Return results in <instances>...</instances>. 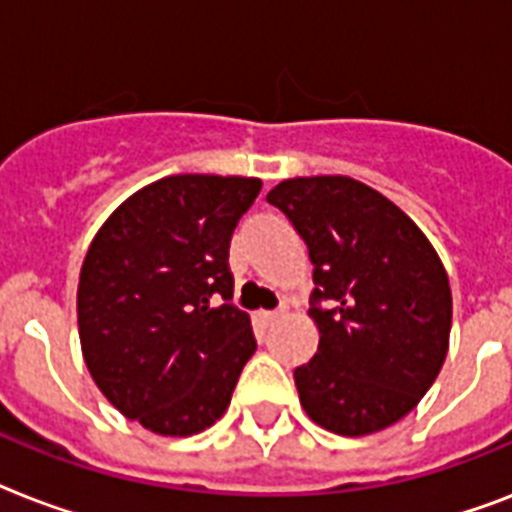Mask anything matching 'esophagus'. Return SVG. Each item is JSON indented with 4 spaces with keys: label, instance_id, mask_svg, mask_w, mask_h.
Here are the masks:
<instances>
[{
    "label": "esophagus",
    "instance_id": "34e87169",
    "mask_svg": "<svg viewBox=\"0 0 512 512\" xmlns=\"http://www.w3.org/2000/svg\"><path fill=\"white\" fill-rule=\"evenodd\" d=\"M284 313H287V308H279V311H263L260 313V321H263L265 327H271V324H276Z\"/></svg>",
    "mask_w": 512,
    "mask_h": 512
}]
</instances>
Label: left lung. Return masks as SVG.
<instances>
[{
  "mask_svg": "<svg viewBox=\"0 0 512 512\" xmlns=\"http://www.w3.org/2000/svg\"><path fill=\"white\" fill-rule=\"evenodd\" d=\"M268 204L289 217L313 263L319 348L295 369L305 414L337 436L390 428L420 404L449 350L441 257L404 209L353 177L281 180Z\"/></svg>",
  "mask_w": 512,
  "mask_h": 512,
  "instance_id": "8db88e82",
  "label": "left lung"
}]
</instances>
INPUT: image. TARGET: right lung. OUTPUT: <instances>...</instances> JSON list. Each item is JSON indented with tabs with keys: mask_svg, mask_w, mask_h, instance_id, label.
Masks as SVG:
<instances>
[{
	"mask_svg": "<svg viewBox=\"0 0 512 512\" xmlns=\"http://www.w3.org/2000/svg\"><path fill=\"white\" fill-rule=\"evenodd\" d=\"M260 188L257 177H162L124 199L84 255V364L100 393L156 436L215 425L255 353L249 316L228 303V244Z\"/></svg>",
	"mask_w": 512,
	"mask_h": 512,
	"instance_id": "right-lung-1",
	"label": "right lung"
}]
</instances>
